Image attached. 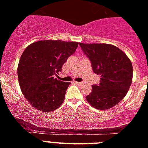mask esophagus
Listing matches in <instances>:
<instances>
[{
    "label": "esophagus",
    "mask_w": 148,
    "mask_h": 148,
    "mask_svg": "<svg viewBox=\"0 0 148 148\" xmlns=\"http://www.w3.org/2000/svg\"><path fill=\"white\" fill-rule=\"evenodd\" d=\"M75 84H82V82H74Z\"/></svg>",
    "instance_id": "34e87169"
}]
</instances>
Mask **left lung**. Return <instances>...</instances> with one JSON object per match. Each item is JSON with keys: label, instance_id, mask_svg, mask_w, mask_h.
Here are the masks:
<instances>
[{"label": "left lung", "instance_id": "obj_1", "mask_svg": "<svg viewBox=\"0 0 148 148\" xmlns=\"http://www.w3.org/2000/svg\"><path fill=\"white\" fill-rule=\"evenodd\" d=\"M90 59L94 73L101 75L100 83L92 85L87 101L96 109L108 110L121 101L130 88L133 66L127 55L108 44H79Z\"/></svg>", "mask_w": 148, "mask_h": 148}]
</instances>
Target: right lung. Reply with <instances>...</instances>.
Masks as SVG:
<instances>
[{"label":"right lung","mask_w":148,"mask_h":148,"mask_svg":"<svg viewBox=\"0 0 148 148\" xmlns=\"http://www.w3.org/2000/svg\"><path fill=\"white\" fill-rule=\"evenodd\" d=\"M78 42L39 40L29 45L21 55L18 78L24 97L42 112L58 108L64 100L70 82L58 80L63 64L75 52Z\"/></svg>","instance_id":"obj_1"}]
</instances>
